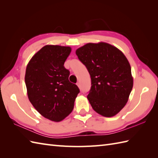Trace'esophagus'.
<instances>
[{
  "mask_svg": "<svg viewBox=\"0 0 158 158\" xmlns=\"http://www.w3.org/2000/svg\"><path fill=\"white\" fill-rule=\"evenodd\" d=\"M77 86L79 87V88H81V85H80V83H79V82L77 83Z\"/></svg>",
  "mask_w": 158,
  "mask_h": 158,
  "instance_id": "1",
  "label": "esophagus"
}]
</instances>
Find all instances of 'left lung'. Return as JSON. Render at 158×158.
<instances>
[{
  "label": "left lung",
  "instance_id": "8db88e82",
  "mask_svg": "<svg viewBox=\"0 0 158 158\" xmlns=\"http://www.w3.org/2000/svg\"><path fill=\"white\" fill-rule=\"evenodd\" d=\"M76 54L91 77L88 99L93 109L104 117L115 115L126 105L133 87L126 57L103 42L88 43L77 49Z\"/></svg>",
  "mask_w": 158,
  "mask_h": 158
}]
</instances>
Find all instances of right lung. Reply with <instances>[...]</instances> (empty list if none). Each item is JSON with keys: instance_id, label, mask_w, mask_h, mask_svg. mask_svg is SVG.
I'll return each mask as SVG.
<instances>
[{"instance_id": "obj_1", "label": "right lung", "mask_w": 158, "mask_h": 158, "mask_svg": "<svg viewBox=\"0 0 158 158\" xmlns=\"http://www.w3.org/2000/svg\"><path fill=\"white\" fill-rule=\"evenodd\" d=\"M71 48L45 45L35 53L26 70L28 96L36 110L45 118L60 122L72 112L80 90L69 80L64 66Z\"/></svg>"}]
</instances>
